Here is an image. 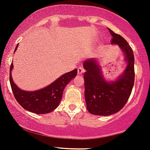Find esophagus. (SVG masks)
I'll return each instance as SVG.
<instances>
[{
  "label": "esophagus",
  "instance_id": "esophagus-1",
  "mask_svg": "<svg viewBox=\"0 0 150 150\" xmlns=\"http://www.w3.org/2000/svg\"><path fill=\"white\" fill-rule=\"evenodd\" d=\"M84 71H85V70H84L81 67H79L78 68V74L79 75H81Z\"/></svg>",
  "mask_w": 150,
  "mask_h": 150
}]
</instances>
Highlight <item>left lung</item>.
<instances>
[{
  "instance_id": "obj_1",
  "label": "left lung",
  "mask_w": 150,
  "mask_h": 150,
  "mask_svg": "<svg viewBox=\"0 0 150 150\" xmlns=\"http://www.w3.org/2000/svg\"><path fill=\"white\" fill-rule=\"evenodd\" d=\"M112 35L111 44L117 45L123 51L127 67L123 74L115 81L104 79L101 68L95 59L83 62L85 100L87 110L96 115H110L120 111L132 92L134 81V58L132 48L127 41L108 29Z\"/></svg>"
}]
</instances>
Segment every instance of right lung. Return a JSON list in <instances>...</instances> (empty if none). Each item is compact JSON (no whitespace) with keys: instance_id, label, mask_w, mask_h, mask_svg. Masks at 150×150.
<instances>
[{"instance_id":"1","label":"right lung","mask_w":150,"mask_h":150,"mask_svg":"<svg viewBox=\"0 0 150 150\" xmlns=\"http://www.w3.org/2000/svg\"><path fill=\"white\" fill-rule=\"evenodd\" d=\"M18 46L17 45L15 51ZM13 68L12 63L10 68V83L13 95L23 108L36 114H46L55 110L61 101L64 89L77 74V69H75L61 76L45 88L35 91H26L18 88L13 82L11 75Z\"/></svg>"}]
</instances>
